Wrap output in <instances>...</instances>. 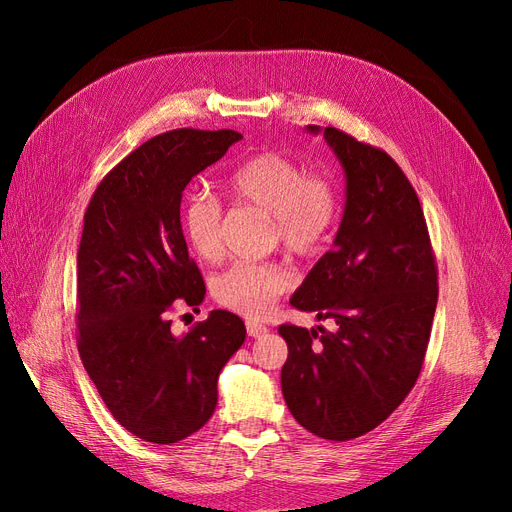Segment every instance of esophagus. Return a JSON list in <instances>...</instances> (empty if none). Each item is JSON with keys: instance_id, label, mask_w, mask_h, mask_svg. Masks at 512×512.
Instances as JSON below:
<instances>
[{"instance_id": "34e87169", "label": "esophagus", "mask_w": 512, "mask_h": 512, "mask_svg": "<svg viewBox=\"0 0 512 512\" xmlns=\"http://www.w3.org/2000/svg\"><path fill=\"white\" fill-rule=\"evenodd\" d=\"M265 332H267V328L261 326V324H255V321H249V324H247V334H249L251 338H259V336L265 334Z\"/></svg>"}]
</instances>
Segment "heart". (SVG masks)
Returning <instances> with one entry per match:
<instances>
[{
	"label": "heart",
	"instance_id": "b5f03b06",
	"mask_svg": "<svg viewBox=\"0 0 512 512\" xmlns=\"http://www.w3.org/2000/svg\"><path fill=\"white\" fill-rule=\"evenodd\" d=\"M228 193L242 205L272 215L274 236L294 255H313L336 220L332 184L294 164L286 155L259 151L238 164L226 178ZM182 230L191 249L203 259L222 253V207L207 193H195L182 205ZM292 278L276 263L238 261L213 280V297L220 305L245 315L261 317Z\"/></svg>",
	"mask_w": 512,
	"mask_h": 512
}]
</instances>
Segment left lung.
Returning <instances> with one entry per match:
<instances>
[{
    "instance_id": "obj_1",
    "label": "left lung",
    "mask_w": 512,
    "mask_h": 512,
    "mask_svg": "<svg viewBox=\"0 0 512 512\" xmlns=\"http://www.w3.org/2000/svg\"><path fill=\"white\" fill-rule=\"evenodd\" d=\"M324 134L346 178L332 249L290 297L336 328H278L288 344L282 394L311 434L346 442L378 427L415 386L438 303V272L415 188L382 149Z\"/></svg>"
}]
</instances>
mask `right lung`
Segmentation results:
<instances>
[{"mask_svg": "<svg viewBox=\"0 0 512 512\" xmlns=\"http://www.w3.org/2000/svg\"><path fill=\"white\" fill-rule=\"evenodd\" d=\"M242 139L178 128L107 174L85 213L76 257L78 353L105 407L130 434L174 444L209 421L222 367L245 342L242 319L215 309L186 334L174 305L199 307L205 282L180 224L186 184Z\"/></svg>", "mask_w": 512, "mask_h": 512, "instance_id": "right-lung-1", "label": "right lung"}]
</instances>
